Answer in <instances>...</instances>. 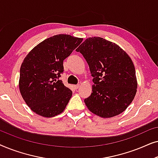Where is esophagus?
<instances>
[{
    "instance_id": "obj_1",
    "label": "esophagus",
    "mask_w": 158,
    "mask_h": 158,
    "mask_svg": "<svg viewBox=\"0 0 158 158\" xmlns=\"http://www.w3.org/2000/svg\"><path fill=\"white\" fill-rule=\"evenodd\" d=\"M80 87V84H77V85H74V88H75V89H77Z\"/></svg>"
}]
</instances>
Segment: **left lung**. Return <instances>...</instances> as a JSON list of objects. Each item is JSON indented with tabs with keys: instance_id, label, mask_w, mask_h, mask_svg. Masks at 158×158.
<instances>
[{
	"instance_id": "8db88e82",
	"label": "left lung",
	"mask_w": 158,
	"mask_h": 158,
	"mask_svg": "<svg viewBox=\"0 0 158 158\" xmlns=\"http://www.w3.org/2000/svg\"><path fill=\"white\" fill-rule=\"evenodd\" d=\"M76 51L83 55L94 77L91 94L84 100L88 110L102 118L124 111L137 88L135 65L128 54L98 36L86 39Z\"/></svg>"
}]
</instances>
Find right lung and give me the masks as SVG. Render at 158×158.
I'll use <instances>...</instances> for the list:
<instances>
[{"label": "right lung", "mask_w": 158, "mask_h": 158, "mask_svg": "<svg viewBox=\"0 0 158 158\" xmlns=\"http://www.w3.org/2000/svg\"><path fill=\"white\" fill-rule=\"evenodd\" d=\"M82 38L57 34L47 38L28 53L21 64L19 90L32 111L53 117L66 108L73 92L62 81L63 60L81 44Z\"/></svg>", "instance_id": "add662e5"}]
</instances>
